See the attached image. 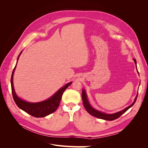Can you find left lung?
Listing matches in <instances>:
<instances>
[{"label":"left lung","instance_id":"left-lung-1","mask_svg":"<svg viewBox=\"0 0 148 148\" xmlns=\"http://www.w3.org/2000/svg\"><path fill=\"white\" fill-rule=\"evenodd\" d=\"M134 62H135V64L136 65V62L135 59H134ZM137 97H138V95H137L136 97H135V101H134V102H133V104H131L130 106H129L128 107H127V108H125L124 110H123L122 111H120V112H119L115 113V114H105V113L101 112L98 111V110H96L95 109H93L92 107L90 106V104H89V102L88 101L86 92H85L84 89H83V91H82L83 103V105H84V108L86 109V111L88 112L89 114L93 115L94 117H95L99 118V119H101L106 120H110V121L118 119L123 114H124L125 112H126L128 109H129L132 106H133L134 105V104H135V103L136 101Z\"/></svg>","mask_w":148,"mask_h":148}]
</instances>
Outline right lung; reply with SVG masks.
I'll return each mask as SVG.
<instances>
[{
    "label": "right lung",
    "instance_id": "1",
    "mask_svg": "<svg viewBox=\"0 0 148 148\" xmlns=\"http://www.w3.org/2000/svg\"><path fill=\"white\" fill-rule=\"evenodd\" d=\"M21 52L18 58V60L19 59V57L21 55ZM18 62V60H17ZM17 64V63H16ZM16 64L15 66L14 69L13 70L11 77V87H12V92L13 95V98L14 99L15 102L17 106L26 112V113L29 114V115L33 116L35 117H44L46 116L51 114L57 110L58 107L59 106L60 100L62 99V96L63 95V92L65 89L68 88L71 84V82L67 83L65 86L60 89L56 93H55L51 98H49L47 100L44 101L42 102H37V103H31L26 102L22 100L17 96L13 88V76L14 73V71L16 68Z\"/></svg>",
    "mask_w": 148,
    "mask_h": 148
}]
</instances>
